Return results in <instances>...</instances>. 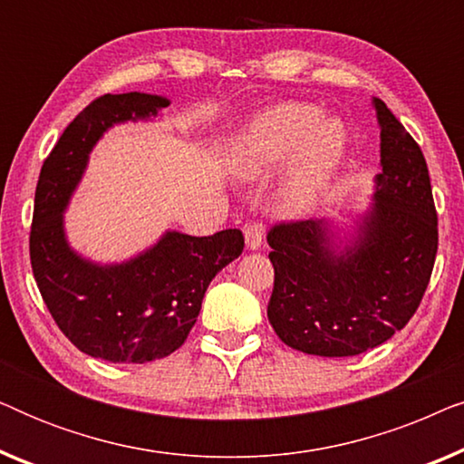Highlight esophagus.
<instances>
[{
  "label": "esophagus",
  "instance_id": "34e87169",
  "mask_svg": "<svg viewBox=\"0 0 464 464\" xmlns=\"http://www.w3.org/2000/svg\"><path fill=\"white\" fill-rule=\"evenodd\" d=\"M243 232H245L246 249H259V246H262L264 226L259 224V221H249V224L245 226Z\"/></svg>",
  "mask_w": 464,
  "mask_h": 464
}]
</instances>
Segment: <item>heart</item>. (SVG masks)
<instances>
[{
	"label": "heart",
	"mask_w": 464,
	"mask_h": 464,
	"mask_svg": "<svg viewBox=\"0 0 464 464\" xmlns=\"http://www.w3.org/2000/svg\"><path fill=\"white\" fill-rule=\"evenodd\" d=\"M314 105L283 103L253 118L230 151V167L240 179H256L294 153L283 186V207L304 213L319 200L344 151V129L335 120H322Z\"/></svg>",
	"instance_id": "heart-1"
}]
</instances>
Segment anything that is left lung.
Wrapping results in <instances>:
<instances>
[{
	"mask_svg": "<svg viewBox=\"0 0 464 464\" xmlns=\"http://www.w3.org/2000/svg\"><path fill=\"white\" fill-rule=\"evenodd\" d=\"M380 122L376 205L344 251L325 221H281L268 232L275 287L268 321L295 351L354 357L408 325L433 272L437 211L420 145L373 99Z\"/></svg>",
	"mask_w": 464,
	"mask_h": 464,
	"instance_id": "1",
	"label": "left lung"
}]
</instances>
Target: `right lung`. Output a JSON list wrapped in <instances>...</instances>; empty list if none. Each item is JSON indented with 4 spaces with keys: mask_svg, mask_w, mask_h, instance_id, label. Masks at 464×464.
<instances>
[{
    "mask_svg": "<svg viewBox=\"0 0 464 464\" xmlns=\"http://www.w3.org/2000/svg\"><path fill=\"white\" fill-rule=\"evenodd\" d=\"M167 105L145 92L97 97L63 130L35 188L29 256L42 300L75 348L111 363H148L175 353L198 319L208 283L245 246L240 230L167 232L120 266H94L69 249L61 213L92 145L111 124L156 116Z\"/></svg>",
    "mask_w": 464,
    "mask_h": 464,
    "instance_id": "1",
    "label": "right lung"
}]
</instances>
